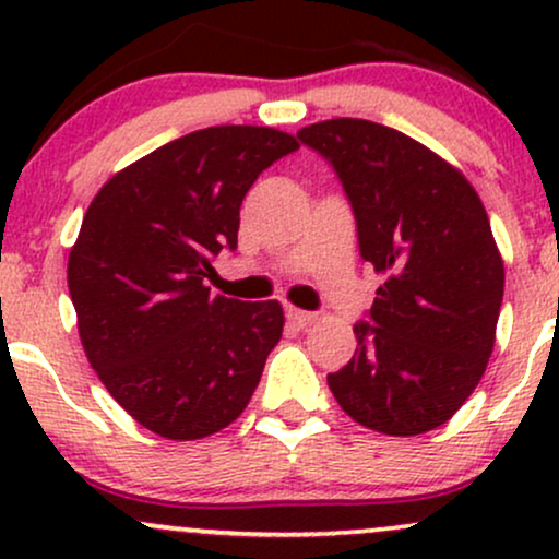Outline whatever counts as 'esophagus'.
<instances>
[{
  "label": "esophagus",
  "instance_id": "34e87169",
  "mask_svg": "<svg viewBox=\"0 0 559 559\" xmlns=\"http://www.w3.org/2000/svg\"><path fill=\"white\" fill-rule=\"evenodd\" d=\"M286 318L292 320L294 325H299V329H305V325L316 323V312H307V310H297V307H286Z\"/></svg>",
  "mask_w": 559,
  "mask_h": 559
}]
</instances>
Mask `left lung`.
<instances>
[{
  "mask_svg": "<svg viewBox=\"0 0 559 559\" xmlns=\"http://www.w3.org/2000/svg\"><path fill=\"white\" fill-rule=\"evenodd\" d=\"M297 136L336 170L362 260L383 275L355 357L329 376L333 396L378 433L439 428L493 349L504 265L489 215L463 173L394 128L336 118Z\"/></svg>",
  "mask_w": 559,
  "mask_h": 559,
  "instance_id": "obj_1",
  "label": "left lung"
}]
</instances>
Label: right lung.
<instances>
[{
  "mask_svg": "<svg viewBox=\"0 0 559 559\" xmlns=\"http://www.w3.org/2000/svg\"><path fill=\"white\" fill-rule=\"evenodd\" d=\"M297 139L213 126L159 146L99 189L68 260L81 344L112 400L157 436L191 441L243 413L284 333L278 301L213 297L247 191Z\"/></svg>",
  "mask_w": 559,
  "mask_h": 559,
  "instance_id": "obj_1",
  "label": "right lung"
}]
</instances>
